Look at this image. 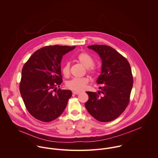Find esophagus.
Returning a JSON list of instances; mask_svg holds the SVG:
<instances>
[{"mask_svg": "<svg viewBox=\"0 0 158 158\" xmlns=\"http://www.w3.org/2000/svg\"><path fill=\"white\" fill-rule=\"evenodd\" d=\"M73 94H75V95H78V94H80V92H77V91H73Z\"/></svg>", "mask_w": 158, "mask_h": 158, "instance_id": "obj_1", "label": "esophagus"}]
</instances>
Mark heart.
I'll return each mask as SVG.
<instances>
[{"instance_id": "1", "label": "heart", "mask_w": 158, "mask_h": 158, "mask_svg": "<svg viewBox=\"0 0 158 158\" xmlns=\"http://www.w3.org/2000/svg\"><path fill=\"white\" fill-rule=\"evenodd\" d=\"M77 60L83 66L86 68V71L90 75H95L97 72V68L94 63L92 57L86 52H81L78 53L76 57ZM63 75L68 77L70 75V63L66 62L61 69ZM89 83V78L88 77H82L78 78H73L69 81L66 83L68 89L74 91H82L84 90L86 85Z\"/></svg>"}]
</instances>
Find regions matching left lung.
I'll list each match as a JSON object with an SVG mask.
<instances>
[{
    "label": "left lung",
    "instance_id": "left-lung-1",
    "mask_svg": "<svg viewBox=\"0 0 158 158\" xmlns=\"http://www.w3.org/2000/svg\"><path fill=\"white\" fill-rule=\"evenodd\" d=\"M88 47L100 55L102 68L97 80L101 85V90L86 92L89 100L85 107L98 121L111 122L118 117L130 103L133 85L131 66L123 56L110 46L97 44Z\"/></svg>",
    "mask_w": 158,
    "mask_h": 158
}]
</instances>
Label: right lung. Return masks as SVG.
<instances>
[{"label": "right lung", "instance_id": "right-lung-1", "mask_svg": "<svg viewBox=\"0 0 158 158\" xmlns=\"http://www.w3.org/2000/svg\"><path fill=\"white\" fill-rule=\"evenodd\" d=\"M75 46L48 45L29 58L22 70L19 90L26 109L38 120L49 122L65 110L72 91L58 89L63 82L61 61Z\"/></svg>", "mask_w": 158, "mask_h": 158}]
</instances>
